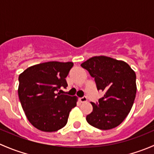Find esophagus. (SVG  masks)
I'll return each instance as SVG.
<instances>
[{
    "mask_svg": "<svg viewBox=\"0 0 154 154\" xmlns=\"http://www.w3.org/2000/svg\"><path fill=\"white\" fill-rule=\"evenodd\" d=\"M79 100H80V103H85V102H86V101H87V98H86V97H80V98L79 99Z\"/></svg>",
    "mask_w": 154,
    "mask_h": 154,
    "instance_id": "obj_1",
    "label": "esophagus"
}]
</instances>
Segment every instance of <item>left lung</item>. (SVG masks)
Masks as SVG:
<instances>
[{"label": "left lung", "mask_w": 154, "mask_h": 154, "mask_svg": "<svg viewBox=\"0 0 154 154\" xmlns=\"http://www.w3.org/2000/svg\"><path fill=\"white\" fill-rule=\"evenodd\" d=\"M94 78L97 90L104 91L86 116L90 125L110 130L123 122L131 110L136 94V73L125 62L106 56L93 57L81 64Z\"/></svg>", "instance_id": "8db88e82"}]
</instances>
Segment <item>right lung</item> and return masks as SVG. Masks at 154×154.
Returning a JSON list of instances; mask_svg holds the SVG:
<instances>
[{"instance_id": "obj_1", "label": "right lung", "mask_w": 154, "mask_h": 154, "mask_svg": "<svg viewBox=\"0 0 154 154\" xmlns=\"http://www.w3.org/2000/svg\"><path fill=\"white\" fill-rule=\"evenodd\" d=\"M74 63L52 61L27 68L18 77V93L30 124L44 132H55L66 125L76 106V96L57 93L68 86L66 77Z\"/></svg>"}]
</instances>
